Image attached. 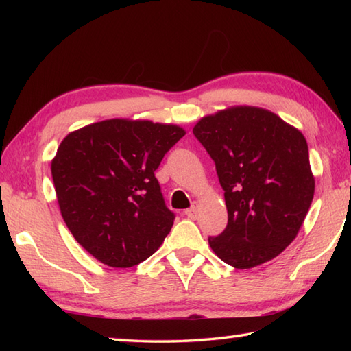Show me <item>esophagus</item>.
I'll use <instances>...</instances> for the list:
<instances>
[{"mask_svg": "<svg viewBox=\"0 0 351 351\" xmlns=\"http://www.w3.org/2000/svg\"><path fill=\"white\" fill-rule=\"evenodd\" d=\"M197 211H199V205H197V202H195V204H193L191 208H189V210L185 211V215H187L189 219L195 220V219L197 217Z\"/></svg>", "mask_w": 351, "mask_h": 351, "instance_id": "34e87169", "label": "esophagus"}]
</instances>
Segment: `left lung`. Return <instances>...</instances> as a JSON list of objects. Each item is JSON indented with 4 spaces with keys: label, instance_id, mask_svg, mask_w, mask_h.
<instances>
[{
    "label": "left lung",
    "instance_id": "obj_1",
    "mask_svg": "<svg viewBox=\"0 0 351 351\" xmlns=\"http://www.w3.org/2000/svg\"><path fill=\"white\" fill-rule=\"evenodd\" d=\"M193 134L211 155L225 190L228 226L208 238L213 252L240 270L280 255L314 199L303 134L273 111L252 106L204 116Z\"/></svg>",
    "mask_w": 351,
    "mask_h": 351
}]
</instances>
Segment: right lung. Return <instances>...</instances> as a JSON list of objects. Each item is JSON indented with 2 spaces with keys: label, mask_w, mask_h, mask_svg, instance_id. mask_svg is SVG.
<instances>
[{
  "label": "right lung",
  "mask_w": 351,
  "mask_h": 351,
  "mask_svg": "<svg viewBox=\"0 0 351 351\" xmlns=\"http://www.w3.org/2000/svg\"><path fill=\"white\" fill-rule=\"evenodd\" d=\"M184 136L180 125L107 119L62 140L51 161L62 217L102 264L137 265L170 232L175 215L164 205L154 171Z\"/></svg>",
  "instance_id": "add662e5"
}]
</instances>
